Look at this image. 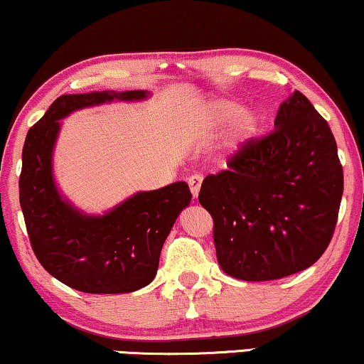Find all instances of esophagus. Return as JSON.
Listing matches in <instances>:
<instances>
[{"mask_svg":"<svg viewBox=\"0 0 364 364\" xmlns=\"http://www.w3.org/2000/svg\"><path fill=\"white\" fill-rule=\"evenodd\" d=\"M200 183H203V175L196 173V175H192V177L189 178V189H191L192 196H194V197L199 196V191H200Z\"/></svg>","mask_w":364,"mask_h":364,"instance_id":"esophagus-1","label":"esophagus"}]
</instances>
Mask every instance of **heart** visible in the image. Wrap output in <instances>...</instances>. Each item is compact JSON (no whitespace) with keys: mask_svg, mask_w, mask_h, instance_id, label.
I'll return each instance as SVG.
<instances>
[{"mask_svg":"<svg viewBox=\"0 0 364 364\" xmlns=\"http://www.w3.org/2000/svg\"><path fill=\"white\" fill-rule=\"evenodd\" d=\"M208 118L214 127H224L232 121L230 138H228V145L231 148L243 145L258 129V116L251 111H243L240 102L231 100L214 101L208 109Z\"/></svg>","mask_w":364,"mask_h":364,"instance_id":"1","label":"heart"}]
</instances>
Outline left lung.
<instances>
[{
  "instance_id": "left-lung-1",
  "label": "left lung",
  "mask_w": 364,
  "mask_h": 364,
  "mask_svg": "<svg viewBox=\"0 0 364 364\" xmlns=\"http://www.w3.org/2000/svg\"><path fill=\"white\" fill-rule=\"evenodd\" d=\"M343 189L333 132L294 91L278 107L275 129L245 141L200 187L221 268L246 282L306 270L333 240Z\"/></svg>"
}]
</instances>
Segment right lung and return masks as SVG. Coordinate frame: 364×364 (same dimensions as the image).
<instances>
[{"label":"right lung","instance_id":"add662e5","mask_svg":"<svg viewBox=\"0 0 364 364\" xmlns=\"http://www.w3.org/2000/svg\"><path fill=\"white\" fill-rule=\"evenodd\" d=\"M145 91L64 94L28 129L21 151L20 205L40 264L70 289L124 294L154 280L160 251L178 214L191 204L186 182L138 192L106 216H84L58 196L52 150L58 119L111 100H143Z\"/></svg>","mask_w":364,"mask_h":364}]
</instances>
